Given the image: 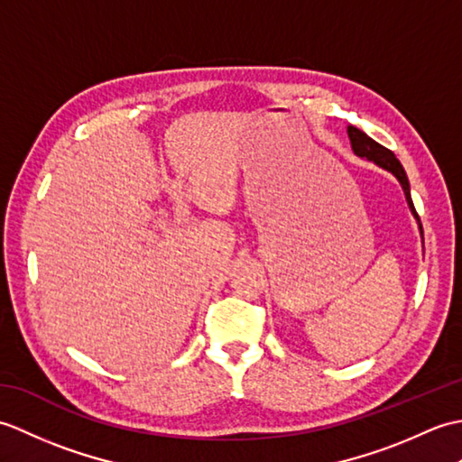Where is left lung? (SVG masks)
Instances as JSON below:
<instances>
[{
  "instance_id": "1",
  "label": "left lung",
  "mask_w": 462,
  "mask_h": 462,
  "mask_svg": "<svg viewBox=\"0 0 462 462\" xmlns=\"http://www.w3.org/2000/svg\"><path fill=\"white\" fill-rule=\"evenodd\" d=\"M347 134H349L353 152H356L357 156H361V159L373 161L375 164H379L381 169H385V171L393 172L397 176V180L401 182V186H403V190H405V196H407V202L411 206V210H413L415 218L419 220V214L415 210L413 200H411L409 179H407V174H405L403 164L397 161V156L391 152L389 149H385V146H383V144H379L377 141H373L371 136H367L365 133L359 131L357 126H347ZM419 228H420V234H423V226H420V220H419Z\"/></svg>"
}]
</instances>
